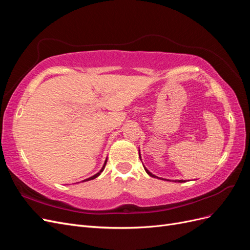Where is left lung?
<instances>
[{
	"label": "left lung",
	"instance_id": "left-lung-1",
	"mask_svg": "<svg viewBox=\"0 0 250 250\" xmlns=\"http://www.w3.org/2000/svg\"><path fill=\"white\" fill-rule=\"evenodd\" d=\"M145 170H146V172H147V173L149 174V175H150L151 177H156L155 175H153V174H152V173H150V172H149V171H148V170H147L146 168H145ZM175 181H178V183H185V180H175Z\"/></svg>",
	"mask_w": 250,
	"mask_h": 250
}]
</instances>
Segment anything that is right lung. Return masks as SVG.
Returning <instances> with one entry per match:
<instances>
[{
	"instance_id": "obj_1",
	"label": "right lung",
	"mask_w": 250,
	"mask_h": 250,
	"mask_svg": "<svg viewBox=\"0 0 250 250\" xmlns=\"http://www.w3.org/2000/svg\"><path fill=\"white\" fill-rule=\"evenodd\" d=\"M105 165H106V162H105V164H104V166H103V168L101 169V171H100L99 173H97V174H95V175H94V176H92V177H89V178H87V179H85V180L87 181V180H90V179H94V178H96L97 176H99V175H100V173H101V172L103 171V169H104V167H105ZM85 180H83V181H85Z\"/></svg>"
}]
</instances>
